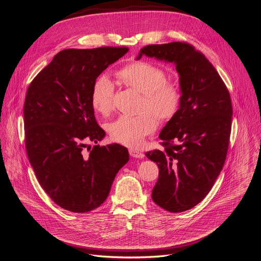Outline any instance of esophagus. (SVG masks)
Masks as SVG:
<instances>
[{"mask_svg":"<svg viewBox=\"0 0 261 261\" xmlns=\"http://www.w3.org/2000/svg\"><path fill=\"white\" fill-rule=\"evenodd\" d=\"M129 154H130V156L133 157V158L142 159V158L144 157V154H143V153H141V152H139V151H137V150H134V148H130V150H129Z\"/></svg>","mask_w":261,"mask_h":261,"instance_id":"obj_1","label":"esophagus"}]
</instances>
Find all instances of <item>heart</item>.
Instances as JSON below:
<instances>
[{"instance_id": "obj_1", "label": "heart", "mask_w": 261, "mask_h": 261, "mask_svg": "<svg viewBox=\"0 0 261 261\" xmlns=\"http://www.w3.org/2000/svg\"><path fill=\"white\" fill-rule=\"evenodd\" d=\"M118 77L125 86L141 94L137 116H120L108 125V132L115 141L130 146L139 147L147 135L152 134L158 126L157 118H172L179 107L181 92L179 87L167 82L163 69L146 61L132 62L118 71ZM115 86L106 75L96 80L92 89L91 103L101 115L109 114L114 107Z\"/></svg>"}]
</instances>
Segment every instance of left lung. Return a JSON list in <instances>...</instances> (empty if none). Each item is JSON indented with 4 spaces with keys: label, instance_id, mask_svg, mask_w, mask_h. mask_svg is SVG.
<instances>
[{
    "label": "left lung",
    "instance_id": "1",
    "mask_svg": "<svg viewBox=\"0 0 261 261\" xmlns=\"http://www.w3.org/2000/svg\"><path fill=\"white\" fill-rule=\"evenodd\" d=\"M143 55L173 63L179 75V107L159 135L164 150L145 155L159 167L152 191L154 202L168 212L180 213L207 195L224 165L231 131V99L217 70L191 44L146 45L137 60Z\"/></svg>",
    "mask_w": 261,
    "mask_h": 261
}]
</instances>
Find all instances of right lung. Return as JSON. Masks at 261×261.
I'll return each mask as SVG.
<instances>
[{
  "instance_id": "1",
  "label": "right lung",
  "mask_w": 261,
  "mask_h": 261,
  "mask_svg": "<svg viewBox=\"0 0 261 261\" xmlns=\"http://www.w3.org/2000/svg\"><path fill=\"white\" fill-rule=\"evenodd\" d=\"M127 47L64 49L31 83L23 105L25 148L36 177L62 208L86 213L107 198L129 161L118 143L100 146L91 95L94 83ZM90 142L95 143L92 148Z\"/></svg>"
}]
</instances>
